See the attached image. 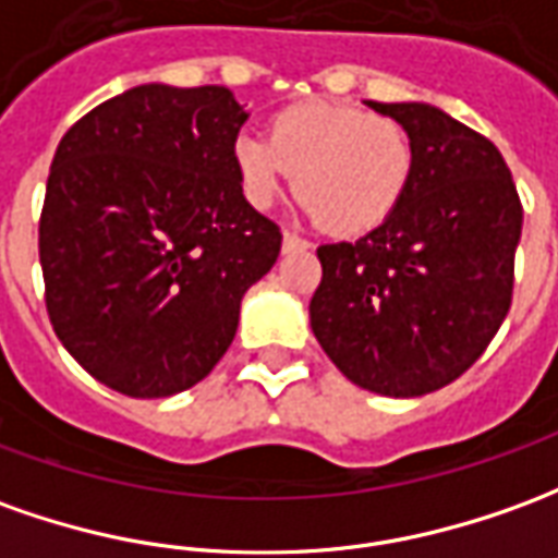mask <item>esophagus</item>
Wrapping results in <instances>:
<instances>
[{"label": "esophagus", "instance_id": "1", "mask_svg": "<svg viewBox=\"0 0 558 558\" xmlns=\"http://www.w3.org/2000/svg\"><path fill=\"white\" fill-rule=\"evenodd\" d=\"M311 247V241L299 239L295 232H283V253H292V251H307Z\"/></svg>", "mask_w": 558, "mask_h": 558}]
</instances>
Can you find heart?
<instances>
[{
	"mask_svg": "<svg viewBox=\"0 0 558 558\" xmlns=\"http://www.w3.org/2000/svg\"><path fill=\"white\" fill-rule=\"evenodd\" d=\"M232 162L253 208H271L295 171V196L326 232L365 235L399 208L411 184L414 147L389 117L314 99L275 114L268 138L239 135Z\"/></svg>",
	"mask_w": 558,
	"mask_h": 558,
	"instance_id": "obj_1",
	"label": "heart"
}]
</instances>
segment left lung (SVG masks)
Segmentation results:
<instances>
[{
    "label": "left lung",
    "mask_w": 558,
    "mask_h": 558,
    "mask_svg": "<svg viewBox=\"0 0 558 558\" xmlns=\"http://www.w3.org/2000/svg\"><path fill=\"white\" fill-rule=\"evenodd\" d=\"M414 147L411 184L360 241L317 247L311 329L350 384L414 399L453 384L505 323L523 208L489 138L426 102H365Z\"/></svg>",
    "instance_id": "obj_1"
}]
</instances>
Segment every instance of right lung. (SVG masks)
Returning <instances> with one entry per match:
<instances>
[{"label":"right lung","instance_id":"add662e5","mask_svg":"<svg viewBox=\"0 0 558 558\" xmlns=\"http://www.w3.org/2000/svg\"><path fill=\"white\" fill-rule=\"evenodd\" d=\"M247 111L226 87L142 84L81 117L53 154L38 226L48 314L99 384L166 399L208 377L280 229L232 162Z\"/></svg>","mask_w":558,"mask_h":558}]
</instances>
